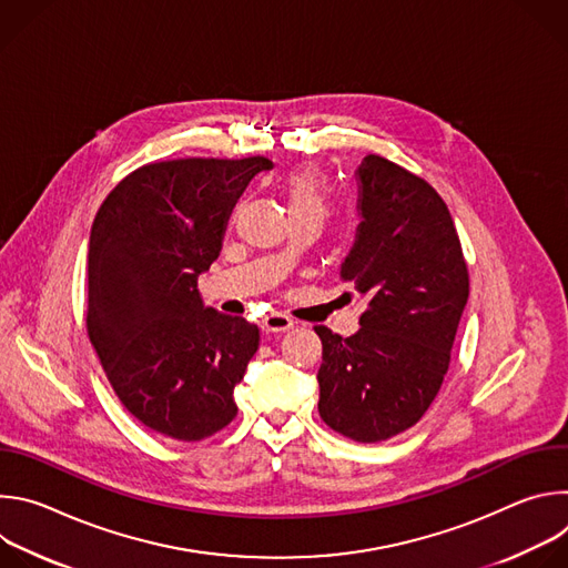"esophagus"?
Segmentation results:
<instances>
[{
  "mask_svg": "<svg viewBox=\"0 0 568 568\" xmlns=\"http://www.w3.org/2000/svg\"><path fill=\"white\" fill-rule=\"evenodd\" d=\"M261 328L265 333H283V331L294 328V321L281 312H270L261 318Z\"/></svg>",
  "mask_w": 568,
  "mask_h": 568,
  "instance_id": "1",
  "label": "esophagus"
}]
</instances>
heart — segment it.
Wrapping results in <instances>:
<instances>
[{"label": "heart", "mask_w": 568, "mask_h": 568, "mask_svg": "<svg viewBox=\"0 0 568 568\" xmlns=\"http://www.w3.org/2000/svg\"><path fill=\"white\" fill-rule=\"evenodd\" d=\"M281 191L287 202L292 217L296 215H316L326 217L331 206V186L326 175L316 166H301L290 171L281 180Z\"/></svg>", "instance_id": "b5f03b06"}]
</instances>
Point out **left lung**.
Listing matches in <instances>:
<instances>
[{
    "label": "left lung",
    "mask_w": 568,
    "mask_h": 568,
    "mask_svg": "<svg viewBox=\"0 0 568 568\" xmlns=\"http://www.w3.org/2000/svg\"><path fill=\"white\" fill-rule=\"evenodd\" d=\"M355 175L362 222L339 276L366 310L346 339L314 328L318 414L351 440L379 443L414 427L438 395L469 274L434 186L379 154L364 156Z\"/></svg>",
    "instance_id": "left-lung-1"
}]
</instances>
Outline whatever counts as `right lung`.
<instances>
[{"instance_id":"1","label":"right lung","mask_w":568,"mask_h":568,"mask_svg":"<svg viewBox=\"0 0 568 568\" xmlns=\"http://www.w3.org/2000/svg\"><path fill=\"white\" fill-rule=\"evenodd\" d=\"M265 156L145 164L101 204L88 256V335L123 407L148 429L195 443L237 414L233 388L258 326L206 307L197 276Z\"/></svg>"}]
</instances>
